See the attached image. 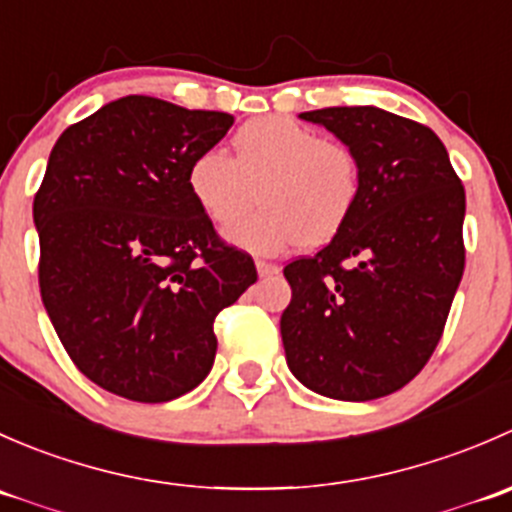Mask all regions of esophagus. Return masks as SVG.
Segmentation results:
<instances>
[{"mask_svg": "<svg viewBox=\"0 0 512 512\" xmlns=\"http://www.w3.org/2000/svg\"><path fill=\"white\" fill-rule=\"evenodd\" d=\"M257 275L265 280V277H275L280 275V265H272V262H265V260H257Z\"/></svg>", "mask_w": 512, "mask_h": 512, "instance_id": "obj_1", "label": "esophagus"}]
</instances>
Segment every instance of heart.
Segmentation results:
<instances>
[{
    "label": "heart",
    "instance_id": "obj_1",
    "mask_svg": "<svg viewBox=\"0 0 512 512\" xmlns=\"http://www.w3.org/2000/svg\"><path fill=\"white\" fill-rule=\"evenodd\" d=\"M235 160L210 148L193 158L188 190L213 223L240 218L257 198L262 208L225 230L227 242L255 255L319 247L352 218L361 190L359 158L347 143L319 138L287 116L245 123L232 136Z\"/></svg>",
    "mask_w": 512,
    "mask_h": 512
}]
</instances>
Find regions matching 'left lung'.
Listing matches in <instances>:
<instances>
[{
	"instance_id": "obj_1",
	"label": "left lung",
	"mask_w": 512,
	"mask_h": 512,
	"mask_svg": "<svg viewBox=\"0 0 512 512\" xmlns=\"http://www.w3.org/2000/svg\"><path fill=\"white\" fill-rule=\"evenodd\" d=\"M359 158L352 218L314 257L289 262L280 332L307 389L371 401L426 366L461 285L466 190L431 128L376 106L299 113Z\"/></svg>"
}]
</instances>
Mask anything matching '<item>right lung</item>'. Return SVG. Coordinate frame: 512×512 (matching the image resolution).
I'll return each instance as SVG.
<instances>
[{"instance_id": "right-lung-1", "label": "right lung", "mask_w": 512, "mask_h": 512, "mask_svg": "<svg viewBox=\"0 0 512 512\" xmlns=\"http://www.w3.org/2000/svg\"><path fill=\"white\" fill-rule=\"evenodd\" d=\"M223 111L123 96L51 148L34 198L39 287L71 361L123 399L193 391L218 352L213 324L257 282L188 190V168L230 131Z\"/></svg>"}]
</instances>
